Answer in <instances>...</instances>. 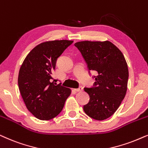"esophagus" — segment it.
I'll return each instance as SVG.
<instances>
[{
  "instance_id": "1",
  "label": "esophagus",
  "mask_w": 148,
  "mask_h": 148,
  "mask_svg": "<svg viewBox=\"0 0 148 148\" xmlns=\"http://www.w3.org/2000/svg\"><path fill=\"white\" fill-rule=\"evenodd\" d=\"M82 90H83V87H82V86H80L79 88H77V89H75L76 92H82Z\"/></svg>"
}]
</instances>
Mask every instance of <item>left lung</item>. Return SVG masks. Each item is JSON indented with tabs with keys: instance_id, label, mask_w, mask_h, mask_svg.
I'll return each mask as SVG.
<instances>
[{
	"instance_id": "left-lung-1",
	"label": "left lung",
	"mask_w": 148,
	"mask_h": 148,
	"mask_svg": "<svg viewBox=\"0 0 148 148\" xmlns=\"http://www.w3.org/2000/svg\"><path fill=\"white\" fill-rule=\"evenodd\" d=\"M87 64L97 73L91 88H84L90 96L84 111L90 118L104 120L112 116L125 97L128 69L123 53L112 42L79 41L75 43Z\"/></svg>"
}]
</instances>
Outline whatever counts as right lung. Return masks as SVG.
<instances>
[{
	"label": "right lung",
	"instance_id": "right-lung-1",
	"mask_svg": "<svg viewBox=\"0 0 148 148\" xmlns=\"http://www.w3.org/2000/svg\"><path fill=\"white\" fill-rule=\"evenodd\" d=\"M73 41L55 40L40 43L24 59L18 75V87L28 111L41 120L57 116L64 107L71 89L51 79L58 58Z\"/></svg>",
	"mask_w": 148,
	"mask_h": 148
}]
</instances>
